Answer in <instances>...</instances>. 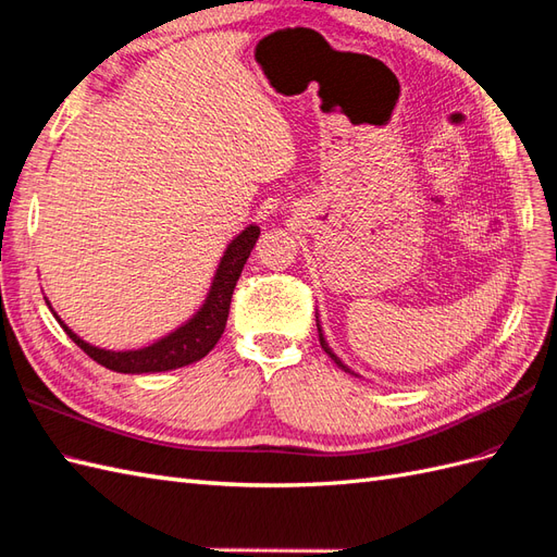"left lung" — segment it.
I'll use <instances>...</instances> for the list:
<instances>
[{
  "label": "left lung",
  "instance_id": "8db88e82",
  "mask_svg": "<svg viewBox=\"0 0 557 557\" xmlns=\"http://www.w3.org/2000/svg\"><path fill=\"white\" fill-rule=\"evenodd\" d=\"M318 334H320V346L324 348V352H326V355H330V358H332V360H334V362H336V364H338L341 369H344V372H348V374H355L350 367H346L344 362H341V360L336 358V355H334V350L330 348V344H326V341H324V334H322V326H320V320H318ZM355 376H358V374H355Z\"/></svg>",
  "mask_w": 557,
  "mask_h": 557
}]
</instances>
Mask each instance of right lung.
Here are the masks:
<instances>
[{"instance_id":"1","label":"right lung","mask_w":557,"mask_h":557,"mask_svg":"<svg viewBox=\"0 0 557 557\" xmlns=\"http://www.w3.org/2000/svg\"><path fill=\"white\" fill-rule=\"evenodd\" d=\"M259 235H261L259 225L245 227V231H242L223 251V259L216 268V275H213V282H211L202 308H199L188 322L181 324L176 332L166 334L164 338L154 341V344H150L146 348H138V350L96 348L70 330V326L59 315H55L53 310L51 312H53V318L59 320V324L63 326V332L73 338L91 360L103 364L106 369H112V372L152 374V372H169V369L193 364L197 360H202L205 355L219 344V338H221V334L225 330V322H227V312H231V298L235 292V284L242 275V268H245Z\"/></svg>"}]
</instances>
